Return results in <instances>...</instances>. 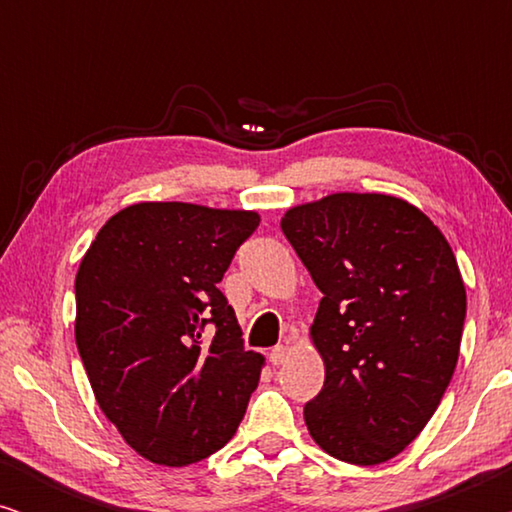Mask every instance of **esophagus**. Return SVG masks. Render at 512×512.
I'll use <instances>...</instances> for the list:
<instances>
[{
    "label": "esophagus",
    "mask_w": 512,
    "mask_h": 512,
    "mask_svg": "<svg viewBox=\"0 0 512 512\" xmlns=\"http://www.w3.org/2000/svg\"><path fill=\"white\" fill-rule=\"evenodd\" d=\"M268 359H270L272 366H279V363H284V359H286V347H284V345L272 347L270 354H268Z\"/></svg>",
    "instance_id": "esophagus-1"
}]
</instances>
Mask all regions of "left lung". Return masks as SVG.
<instances>
[{"instance_id": "1", "label": "left lung", "mask_w": 512, "mask_h": 512, "mask_svg": "<svg viewBox=\"0 0 512 512\" xmlns=\"http://www.w3.org/2000/svg\"><path fill=\"white\" fill-rule=\"evenodd\" d=\"M282 233L324 296L310 328L326 366L305 405L310 436L347 464H382L419 436L457 368V258L429 216L382 193L293 207Z\"/></svg>"}]
</instances>
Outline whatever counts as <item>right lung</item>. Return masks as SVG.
<instances>
[{
    "instance_id": "add662e5",
    "label": "right lung",
    "mask_w": 512,
    "mask_h": 512,
    "mask_svg": "<svg viewBox=\"0 0 512 512\" xmlns=\"http://www.w3.org/2000/svg\"><path fill=\"white\" fill-rule=\"evenodd\" d=\"M256 212L139 202L104 223L76 272V347L132 450L186 466L240 426L263 356L219 291Z\"/></svg>"
}]
</instances>
